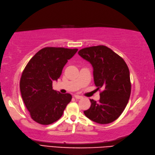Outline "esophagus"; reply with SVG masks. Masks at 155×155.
Returning a JSON list of instances; mask_svg holds the SVG:
<instances>
[{
    "mask_svg": "<svg viewBox=\"0 0 155 155\" xmlns=\"http://www.w3.org/2000/svg\"><path fill=\"white\" fill-rule=\"evenodd\" d=\"M74 97H75V99H78L83 98V97H82V96H81V95H74Z\"/></svg>",
    "mask_w": 155,
    "mask_h": 155,
    "instance_id": "esophagus-1",
    "label": "esophagus"
}]
</instances>
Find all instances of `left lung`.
<instances>
[{
  "label": "left lung",
  "mask_w": 155,
  "mask_h": 155,
  "mask_svg": "<svg viewBox=\"0 0 155 155\" xmlns=\"http://www.w3.org/2000/svg\"><path fill=\"white\" fill-rule=\"evenodd\" d=\"M78 54L94 68V83L102 88L100 99H90V108L85 115L99 124L112 123L124 111L131 91L129 68L123 58L105 46L85 48Z\"/></svg>",
  "instance_id": "left-lung-1"
}]
</instances>
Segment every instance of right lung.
I'll return each mask as SVG.
<instances>
[{
  "label": "right lung",
  "instance_id": "right-lung-1",
  "mask_svg": "<svg viewBox=\"0 0 155 155\" xmlns=\"http://www.w3.org/2000/svg\"><path fill=\"white\" fill-rule=\"evenodd\" d=\"M78 49L46 47L31 58L20 81L21 95L31 118L41 125L58 121L71 100L70 94L52 89V81L60 77L65 65Z\"/></svg>",
  "mask_w": 155,
  "mask_h": 155
}]
</instances>
